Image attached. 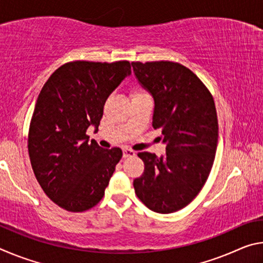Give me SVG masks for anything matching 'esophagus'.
<instances>
[{"label":"esophagus","instance_id":"34e87169","mask_svg":"<svg viewBox=\"0 0 263 263\" xmlns=\"http://www.w3.org/2000/svg\"><path fill=\"white\" fill-rule=\"evenodd\" d=\"M136 155V152L135 151H132V149H124L123 151V158L124 159H126V158H130V157H135Z\"/></svg>","mask_w":263,"mask_h":263}]
</instances>
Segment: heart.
Listing matches in <instances>:
<instances>
[{
  "mask_svg": "<svg viewBox=\"0 0 263 263\" xmlns=\"http://www.w3.org/2000/svg\"><path fill=\"white\" fill-rule=\"evenodd\" d=\"M133 97H137V96H147V94L144 90H141V89H136L135 91L132 92Z\"/></svg>",
  "mask_w": 263,
  "mask_h": 263,
  "instance_id": "obj_1",
  "label": "heart"
}]
</instances>
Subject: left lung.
I'll return each mask as SVG.
<instances>
[{
    "instance_id": "8db88e82",
    "label": "left lung",
    "mask_w": 263,
    "mask_h": 263,
    "mask_svg": "<svg viewBox=\"0 0 263 263\" xmlns=\"http://www.w3.org/2000/svg\"><path fill=\"white\" fill-rule=\"evenodd\" d=\"M133 73L154 100L153 127L161 130L166 155L138 154L145 171L133 181L138 198L154 212L188 205L210 174L218 142L213 97L189 68L172 61L132 62Z\"/></svg>"
}]
</instances>
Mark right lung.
<instances>
[{
    "label": "right lung",
    "instance_id": "add662e5",
    "mask_svg": "<svg viewBox=\"0 0 263 263\" xmlns=\"http://www.w3.org/2000/svg\"><path fill=\"white\" fill-rule=\"evenodd\" d=\"M130 74L128 61H73L44 84L30 123V161L44 193L65 210L86 211L103 198L123 152L89 142L86 132L99 130L106 99Z\"/></svg>",
    "mask_w": 263,
    "mask_h": 263
}]
</instances>
